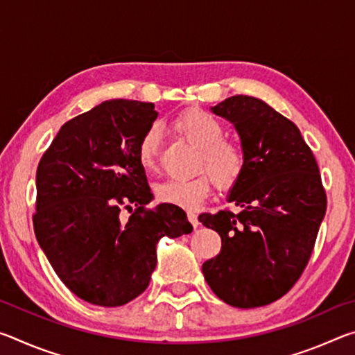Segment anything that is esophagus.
<instances>
[{
    "label": "esophagus",
    "instance_id": "1",
    "mask_svg": "<svg viewBox=\"0 0 355 355\" xmlns=\"http://www.w3.org/2000/svg\"><path fill=\"white\" fill-rule=\"evenodd\" d=\"M188 219H189V222L194 227H199V219H197V214L196 213H192V211H189L188 213Z\"/></svg>",
    "mask_w": 355,
    "mask_h": 355
}]
</instances>
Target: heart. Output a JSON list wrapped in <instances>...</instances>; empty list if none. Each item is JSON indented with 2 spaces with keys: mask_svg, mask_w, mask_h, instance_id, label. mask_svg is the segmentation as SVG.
<instances>
[{
  "mask_svg": "<svg viewBox=\"0 0 355 355\" xmlns=\"http://www.w3.org/2000/svg\"><path fill=\"white\" fill-rule=\"evenodd\" d=\"M172 127L186 141L199 148L196 169H205L188 178H169L155 188L156 199L186 209H194L207 199L216 183L230 189L243 177L245 163L241 142L225 137L224 125L207 111L188 110L172 120ZM159 131L147 130L137 146V161L146 171L156 169Z\"/></svg>",
  "mask_w": 355,
  "mask_h": 355,
  "instance_id": "obj_1",
  "label": "heart"
}]
</instances>
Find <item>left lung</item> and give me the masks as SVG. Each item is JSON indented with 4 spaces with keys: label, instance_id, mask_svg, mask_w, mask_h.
Segmentation results:
<instances>
[{
    "label": "left lung",
    "instance_id": "obj_1",
    "mask_svg": "<svg viewBox=\"0 0 355 355\" xmlns=\"http://www.w3.org/2000/svg\"><path fill=\"white\" fill-rule=\"evenodd\" d=\"M211 111L235 125L248 163L228 196L238 211L199 216L222 239L202 272L225 304L263 307L290 291L307 266L326 214V191L291 120L248 95L225 98Z\"/></svg>",
    "mask_w": 355,
    "mask_h": 355
}]
</instances>
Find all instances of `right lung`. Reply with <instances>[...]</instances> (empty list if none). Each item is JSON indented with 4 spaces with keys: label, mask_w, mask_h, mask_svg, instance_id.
Wrapping results in <instances>:
<instances>
[{
    "label": "right lung",
    "mask_w": 355,
    "mask_h": 355,
    "mask_svg": "<svg viewBox=\"0 0 355 355\" xmlns=\"http://www.w3.org/2000/svg\"><path fill=\"white\" fill-rule=\"evenodd\" d=\"M156 117L153 103L103 101L65 122L39 161L35 238L58 277L89 304L120 307L139 296L159 239L192 232L180 207L147 208L153 196L137 146Z\"/></svg>",
    "instance_id": "add662e5"
}]
</instances>
